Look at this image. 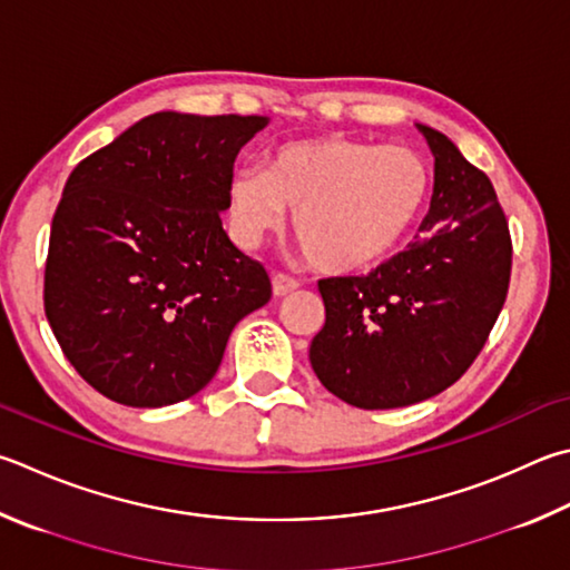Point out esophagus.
I'll return each mask as SVG.
<instances>
[{
  "mask_svg": "<svg viewBox=\"0 0 570 570\" xmlns=\"http://www.w3.org/2000/svg\"><path fill=\"white\" fill-rule=\"evenodd\" d=\"M272 286H274V294L276 296H284V294H292L294 288H298V282L294 276H288V274H274V278H272Z\"/></svg>",
  "mask_w": 570,
  "mask_h": 570,
  "instance_id": "esophagus-1",
  "label": "esophagus"
}]
</instances>
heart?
Wrapping results in <instances>:
<instances>
[{
  "mask_svg": "<svg viewBox=\"0 0 570 570\" xmlns=\"http://www.w3.org/2000/svg\"><path fill=\"white\" fill-rule=\"evenodd\" d=\"M431 169L419 151L354 139H308L276 149L264 169L229 181L234 232L246 244L282 229L321 272L346 274L376 264L426 204Z\"/></svg>",
  "mask_w": 570,
  "mask_h": 570,
  "instance_id": "b5f03b06",
  "label": "heart"
}]
</instances>
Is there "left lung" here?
<instances>
[{"label":"left lung","instance_id":"left-lung-1","mask_svg":"<svg viewBox=\"0 0 570 570\" xmlns=\"http://www.w3.org/2000/svg\"><path fill=\"white\" fill-rule=\"evenodd\" d=\"M419 129L436 157L423 239L366 276L318 282L326 324L308 348L321 384L356 409L436 396L469 371L511 282V232L493 184L446 134Z\"/></svg>","mask_w":570,"mask_h":570}]
</instances>
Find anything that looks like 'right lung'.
<instances>
[{"label":"right lung","instance_id":"add662e5","mask_svg":"<svg viewBox=\"0 0 570 570\" xmlns=\"http://www.w3.org/2000/svg\"><path fill=\"white\" fill-rule=\"evenodd\" d=\"M266 117H144L69 174L51 219L45 314L77 374L159 409L214 379L266 268L222 229L239 149Z\"/></svg>","mask_w":570,"mask_h":570}]
</instances>
